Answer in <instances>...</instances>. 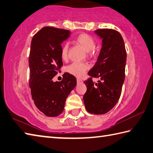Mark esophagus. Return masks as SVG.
Segmentation results:
<instances>
[{
	"instance_id": "34e87169",
	"label": "esophagus",
	"mask_w": 153,
	"mask_h": 153,
	"mask_svg": "<svg viewBox=\"0 0 153 153\" xmlns=\"http://www.w3.org/2000/svg\"><path fill=\"white\" fill-rule=\"evenodd\" d=\"M77 83H82L83 82V81L79 78H77Z\"/></svg>"
}]
</instances>
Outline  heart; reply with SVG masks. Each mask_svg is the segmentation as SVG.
Returning a JSON list of instances; mask_svg holds the SVG:
<instances>
[{
    "instance_id": "1",
    "label": "heart",
    "mask_w": 153,
    "mask_h": 153,
    "mask_svg": "<svg viewBox=\"0 0 153 153\" xmlns=\"http://www.w3.org/2000/svg\"><path fill=\"white\" fill-rule=\"evenodd\" d=\"M75 42L82 48L88 52L89 54L92 55L95 52V40L90 35L85 33L79 34L75 38ZM69 46L67 44H64L62 48L61 57L64 60H66L68 57ZM89 68V65L85 63H77L74 62L67 68V70L69 73L74 75L76 77H82L85 74V71Z\"/></svg>"
}]
</instances>
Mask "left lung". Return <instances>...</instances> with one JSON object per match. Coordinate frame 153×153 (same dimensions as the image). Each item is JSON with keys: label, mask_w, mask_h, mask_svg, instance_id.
<instances>
[{"label": "left lung", "mask_w": 153, "mask_h": 153, "mask_svg": "<svg viewBox=\"0 0 153 153\" xmlns=\"http://www.w3.org/2000/svg\"><path fill=\"white\" fill-rule=\"evenodd\" d=\"M103 39L97 61L88 72L90 77L84 83L85 109L91 114H105L112 109L120 98L125 76L127 52L120 33L113 29L95 31ZM93 78L100 79L97 83Z\"/></svg>", "instance_id": "1"}]
</instances>
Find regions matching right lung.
Here are the masks:
<instances>
[{"label":"right lung","mask_w":153,"mask_h":153,"mask_svg":"<svg viewBox=\"0 0 153 153\" xmlns=\"http://www.w3.org/2000/svg\"><path fill=\"white\" fill-rule=\"evenodd\" d=\"M68 30L46 26L35 34L29 56V85L35 105L45 115L56 117L64 109L68 95L76 87L73 75L63 74L61 82L52 78L63 66L61 44L69 38Z\"/></svg>","instance_id":"obj_1"}]
</instances>
